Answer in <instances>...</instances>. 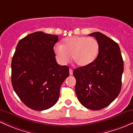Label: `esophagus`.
Listing matches in <instances>:
<instances>
[{
  "label": "esophagus",
  "mask_w": 133,
  "mask_h": 133,
  "mask_svg": "<svg viewBox=\"0 0 133 133\" xmlns=\"http://www.w3.org/2000/svg\"><path fill=\"white\" fill-rule=\"evenodd\" d=\"M69 74H70V75H73V70L71 69V68H70Z\"/></svg>",
  "instance_id": "obj_1"
}]
</instances>
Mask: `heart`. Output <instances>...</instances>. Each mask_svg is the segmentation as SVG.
I'll list each match as a JSON object with an SVG mask.
<instances>
[{
  "label": "heart",
  "instance_id": "1",
  "mask_svg": "<svg viewBox=\"0 0 133 133\" xmlns=\"http://www.w3.org/2000/svg\"><path fill=\"white\" fill-rule=\"evenodd\" d=\"M99 51V44L95 38L87 36H72L63 40L62 45L54 48L56 60L65 65L73 60L79 66H86L94 62Z\"/></svg>",
  "mask_w": 133,
  "mask_h": 133
}]
</instances>
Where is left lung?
I'll list each match as a JSON object with an SVG mask.
<instances>
[{
    "mask_svg": "<svg viewBox=\"0 0 133 133\" xmlns=\"http://www.w3.org/2000/svg\"><path fill=\"white\" fill-rule=\"evenodd\" d=\"M89 35L99 42V54L89 65L74 70L75 92L82 105L97 111L108 106L120 93L124 63L117 43L99 32Z\"/></svg>",
    "mask_w": 133,
    "mask_h": 133,
    "instance_id": "left-lung-1",
    "label": "left lung"
}]
</instances>
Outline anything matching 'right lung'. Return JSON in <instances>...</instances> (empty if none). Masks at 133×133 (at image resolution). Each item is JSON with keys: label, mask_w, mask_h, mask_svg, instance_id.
Segmentation results:
<instances>
[{"label": "right lung", "mask_w": 133, "mask_h": 133, "mask_svg": "<svg viewBox=\"0 0 133 133\" xmlns=\"http://www.w3.org/2000/svg\"><path fill=\"white\" fill-rule=\"evenodd\" d=\"M58 40V36L38 31L22 38L16 46L11 63L12 85L21 101L31 109L53 107L69 76V67L56 63L53 47Z\"/></svg>", "instance_id": "obj_1"}]
</instances>
